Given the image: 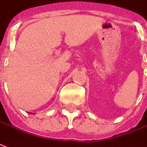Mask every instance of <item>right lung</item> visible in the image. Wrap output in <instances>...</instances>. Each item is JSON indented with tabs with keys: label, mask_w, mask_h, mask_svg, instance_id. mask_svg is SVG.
Instances as JSON below:
<instances>
[{
	"label": "right lung",
	"mask_w": 147,
	"mask_h": 147,
	"mask_svg": "<svg viewBox=\"0 0 147 147\" xmlns=\"http://www.w3.org/2000/svg\"><path fill=\"white\" fill-rule=\"evenodd\" d=\"M30 114H32V113H30Z\"/></svg>",
	"instance_id": "obj_1"
}]
</instances>
